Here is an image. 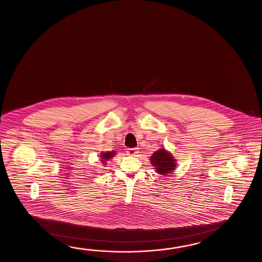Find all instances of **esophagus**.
I'll return each instance as SVG.
<instances>
[{"label": "esophagus", "mask_w": 262, "mask_h": 262, "mask_svg": "<svg viewBox=\"0 0 262 262\" xmlns=\"http://www.w3.org/2000/svg\"><path fill=\"white\" fill-rule=\"evenodd\" d=\"M139 153V149L138 148H128V150H127V154H128V156H137V154Z\"/></svg>", "instance_id": "34e87169"}]
</instances>
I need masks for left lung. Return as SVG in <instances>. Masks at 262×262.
I'll return each instance as SVG.
<instances>
[{"instance_id": "left-lung-1", "label": "left lung", "mask_w": 262, "mask_h": 262, "mask_svg": "<svg viewBox=\"0 0 262 262\" xmlns=\"http://www.w3.org/2000/svg\"><path fill=\"white\" fill-rule=\"evenodd\" d=\"M150 163L152 166L155 167L154 169L158 174L162 176L172 172L177 166L176 159H174L171 152L165 148H160L157 151L154 152L150 156Z\"/></svg>"}]
</instances>
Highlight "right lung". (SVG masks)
I'll return each mask as SVG.
<instances>
[{"label": "right lung", "instance_id": "obj_1", "mask_svg": "<svg viewBox=\"0 0 262 262\" xmlns=\"http://www.w3.org/2000/svg\"><path fill=\"white\" fill-rule=\"evenodd\" d=\"M116 155V151L101 152L100 153V161L105 164L109 160Z\"/></svg>", "mask_w": 262, "mask_h": 262}]
</instances>
